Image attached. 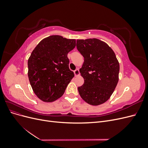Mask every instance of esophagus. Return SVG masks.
I'll list each match as a JSON object with an SVG mask.
<instances>
[{
    "label": "esophagus",
    "instance_id": "34e87169",
    "mask_svg": "<svg viewBox=\"0 0 148 148\" xmlns=\"http://www.w3.org/2000/svg\"><path fill=\"white\" fill-rule=\"evenodd\" d=\"M74 73H75V76H79V70L78 69H76L74 71Z\"/></svg>",
    "mask_w": 148,
    "mask_h": 148
}]
</instances>
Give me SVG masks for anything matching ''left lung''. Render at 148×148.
Wrapping results in <instances>:
<instances>
[{"mask_svg":"<svg viewBox=\"0 0 148 148\" xmlns=\"http://www.w3.org/2000/svg\"><path fill=\"white\" fill-rule=\"evenodd\" d=\"M77 47L84 57L79 72L84 82L78 88L79 95L89 104L101 105L117 86L119 62L108 44L98 39H78Z\"/></svg>","mask_w":148,"mask_h":148,"instance_id":"obj_1","label":"left lung"}]
</instances>
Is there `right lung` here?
<instances>
[{"label":"right lung","instance_id":"obj_1","mask_svg":"<svg viewBox=\"0 0 148 148\" xmlns=\"http://www.w3.org/2000/svg\"><path fill=\"white\" fill-rule=\"evenodd\" d=\"M76 40L52 35L43 39L28 60V75L35 95L46 102L59 99L74 77L67 54L75 47Z\"/></svg>","mask_w":148,"mask_h":148}]
</instances>
